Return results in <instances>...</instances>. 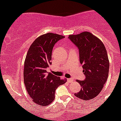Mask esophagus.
I'll return each instance as SVG.
<instances>
[{
    "instance_id": "34e87169",
    "label": "esophagus",
    "mask_w": 121,
    "mask_h": 121,
    "mask_svg": "<svg viewBox=\"0 0 121 121\" xmlns=\"http://www.w3.org/2000/svg\"><path fill=\"white\" fill-rule=\"evenodd\" d=\"M67 81H68V82L71 83V82H73V79H72V78H68Z\"/></svg>"
}]
</instances>
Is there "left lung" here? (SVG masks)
Here are the masks:
<instances>
[{
  "label": "left lung",
  "instance_id": "8db88e82",
  "mask_svg": "<svg viewBox=\"0 0 121 121\" xmlns=\"http://www.w3.org/2000/svg\"><path fill=\"white\" fill-rule=\"evenodd\" d=\"M68 39L77 47L80 62L85 78L76 80L81 89L74 95L84 100L93 99L99 94L107 80L109 61L103 43L89 32L69 35Z\"/></svg>",
  "mask_w": 121,
  "mask_h": 121
}]
</instances>
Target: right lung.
<instances>
[{
  "instance_id": "right-lung-1",
  "label": "right lung",
  "mask_w": 121,
  "mask_h": 121,
  "mask_svg": "<svg viewBox=\"0 0 121 121\" xmlns=\"http://www.w3.org/2000/svg\"><path fill=\"white\" fill-rule=\"evenodd\" d=\"M64 36L53 33L43 35L31 44L24 61V82L33 101L37 105L47 106L55 99V91L66 82L57 76L47 73L52 64L53 48Z\"/></svg>"
}]
</instances>
